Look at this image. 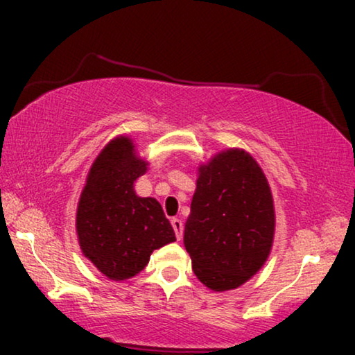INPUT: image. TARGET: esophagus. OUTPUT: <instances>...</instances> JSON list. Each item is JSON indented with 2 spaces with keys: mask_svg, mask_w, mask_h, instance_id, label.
Instances as JSON below:
<instances>
[{
  "mask_svg": "<svg viewBox=\"0 0 355 355\" xmlns=\"http://www.w3.org/2000/svg\"><path fill=\"white\" fill-rule=\"evenodd\" d=\"M171 225H173L174 232H176V237H178V239H181V237H182V231H184V223H182L181 220H179V218H173Z\"/></svg>",
  "mask_w": 355,
  "mask_h": 355,
  "instance_id": "1",
  "label": "esophagus"
}]
</instances>
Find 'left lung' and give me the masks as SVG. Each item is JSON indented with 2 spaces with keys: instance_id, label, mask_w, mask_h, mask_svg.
Wrapping results in <instances>:
<instances>
[{
  "instance_id": "8db88e82",
  "label": "left lung",
  "mask_w": 355,
  "mask_h": 355,
  "mask_svg": "<svg viewBox=\"0 0 355 355\" xmlns=\"http://www.w3.org/2000/svg\"><path fill=\"white\" fill-rule=\"evenodd\" d=\"M273 236V196L249 153L225 150L198 168L184 245L207 288L220 293L250 279L268 259Z\"/></svg>"
}]
</instances>
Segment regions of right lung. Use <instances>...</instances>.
Listing matches in <instances>:
<instances>
[{
	"label": "right lung",
	"instance_id": "right-lung-1",
	"mask_svg": "<svg viewBox=\"0 0 355 355\" xmlns=\"http://www.w3.org/2000/svg\"><path fill=\"white\" fill-rule=\"evenodd\" d=\"M147 166L132 140L119 135L96 157L80 193L76 216L80 249L113 281L140 273L155 249L176 241L159 202L134 191Z\"/></svg>",
	"mask_w": 355,
	"mask_h": 355
}]
</instances>
